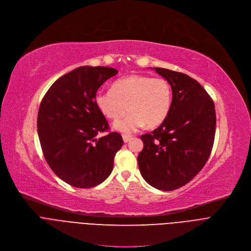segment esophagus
I'll return each mask as SVG.
<instances>
[{
  "label": "esophagus",
  "instance_id": "34e87169",
  "mask_svg": "<svg viewBox=\"0 0 251 251\" xmlns=\"http://www.w3.org/2000/svg\"><path fill=\"white\" fill-rule=\"evenodd\" d=\"M132 138H133V136H131V135H126V134H124V135H123V140H124V142H125V143L129 142Z\"/></svg>",
  "mask_w": 251,
  "mask_h": 251
}]
</instances>
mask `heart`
<instances>
[{"mask_svg":"<svg viewBox=\"0 0 251 251\" xmlns=\"http://www.w3.org/2000/svg\"><path fill=\"white\" fill-rule=\"evenodd\" d=\"M99 110L107 118L117 121L114 127L123 133H133L143 127L160 125L172 106V88L163 77L132 75L116 80L112 90L99 91L95 96Z\"/></svg>","mask_w":251,"mask_h":251,"instance_id":"obj_1","label":"heart"}]
</instances>
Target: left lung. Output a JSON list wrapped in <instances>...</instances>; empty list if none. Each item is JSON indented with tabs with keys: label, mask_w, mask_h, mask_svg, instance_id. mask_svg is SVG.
Masks as SVG:
<instances>
[{
	"label": "left lung",
	"mask_w": 251,
	"mask_h": 251,
	"mask_svg": "<svg viewBox=\"0 0 251 251\" xmlns=\"http://www.w3.org/2000/svg\"><path fill=\"white\" fill-rule=\"evenodd\" d=\"M172 87L170 112L159 127L140 136L138 166L150 186L174 191L187 185L210 157L216 131L212 98L188 75L156 68Z\"/></svg>",
	"instance_id": "8db88e82"
}]
</instances>
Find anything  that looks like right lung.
Returning a JSON list of instances; mask_svg holds the SVG:
<instances>
[{"label": "right lung", "instance_id": "obj_1", "mask_svg": "<svg viewBox=\"0 0 251 251\" xmlns=\"http://www.w3.org/2000/svg\"><path fill=\"white\" fill-rule=\"evenodd\" d=\"M118 71L104 66H79L59 77L44 95L37 132L46 162L69 185L90 189L112 173L122 136L109 124L95 102L97 91ZM108 131L103 138L99 132Z\"/></svg>", "mask_w": 251, "mask_h": 251}]
</instances>
